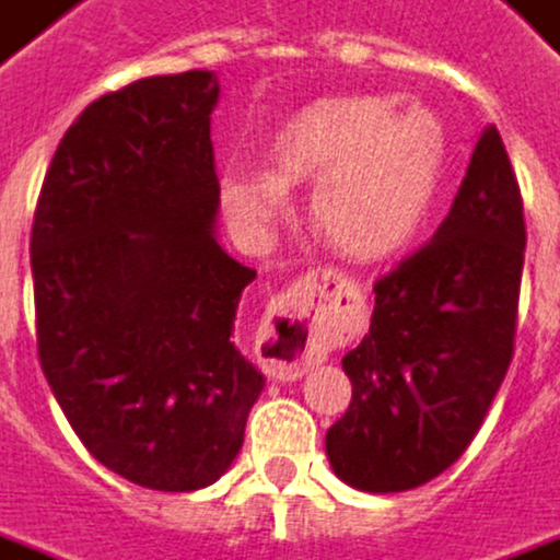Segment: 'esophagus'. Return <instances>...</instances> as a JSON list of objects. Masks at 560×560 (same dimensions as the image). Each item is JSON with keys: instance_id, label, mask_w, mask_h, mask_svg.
<instances>
[{"instance_id": "obj_1", "label": "esophagus", "mask_w": 560, "mask_h": 560, "mask_svg": "<svg viewBox=\"0 0 560 560\" xmlns=\"http://www.w3.org/2000/svg\"><path fill=\"white\" fill-rule=\"evenodd\" d=\"M329 280H335L331 271L304 273L302 280H295L271 304L268 335H265V362L271 375L295 381L326 360L319 329L329 307V292H326Z\"/></svg>"}]
</instances>
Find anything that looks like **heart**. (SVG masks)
<instances>
[{
	"label": "heart",
	"instance_id": "1",
	"mask_svg": "<svg viewBox=\"0 0 560 560\" xmlns=\"http://www.w3.org/2000/svg\"><path fill=\"white\" fill-rule=\"evenodd\" d=\"M393 96H329L292 115L268 142L273 173L225 170L219 195L243 229L265 231L287 210V185L314 183L311 219L357 261H381L415 241L448 161L439 115Z\"/></svg>",
	"mask_w": 560,
	"mask_h": 560
}]
</instances>
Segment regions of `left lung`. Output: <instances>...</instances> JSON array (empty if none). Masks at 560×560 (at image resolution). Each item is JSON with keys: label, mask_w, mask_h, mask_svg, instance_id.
Masks as SVG:
<instances>
[{"label": "left lung", "mask_w": 560, "mask_h": 560, "mask_svg": "<svg viewBox=\"0 0 560 560\" xmlns=\"http://www.w3.org/2000/svg\"><path fill=\"white\" fill-rule=\"evenodd\" d=\"M524 243L522 188L491 125L445 222L377 280L369 335L341 360L353 399L326 433L338 479L411 491L469 448L515 350Z\"/></svg>", "instance_id": "1"}]
</instances>
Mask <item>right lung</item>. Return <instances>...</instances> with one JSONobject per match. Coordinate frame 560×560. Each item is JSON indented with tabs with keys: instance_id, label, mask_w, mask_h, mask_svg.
I'll list each match as a JSON object with an SVG mask.
<instances>
[{
	"instance_id": "right-lung-1",
	"label": "right lung",
	"mask_w": 560,
	"mask_h": 560,
	"mask_svg": "<svg viewBox=\"0 0 560 560\" xmlns=\"http://www.w3.org/2000/svg\"><path fill=\"white\" fill-rule=\"evenodd\" d=\"M207 69L94 100L54 152L30 261L42 372L100 464L152 491L213 485L265 377L234 345L246 268L215 241Z\"/></svg>"
}]
</instances>
